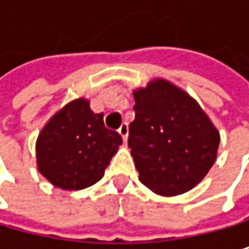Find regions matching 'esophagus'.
<instances>
[{"instance_id": "esophagus-1", "label": "esophagus", "mask_w": 249, "mask_h": 249, "mask_svg": "<svg viewBox=\"0 0 249 249\" xmlns=\"http://www.w3.org/2000/svg\"><path fill=\"white\" fill-rule=\"evenodd\" d=\"M118 131H119L122 140H124V142H127V137H128V125H127V124H122L121 128H119Z\"/></svg>"}]
</instances>
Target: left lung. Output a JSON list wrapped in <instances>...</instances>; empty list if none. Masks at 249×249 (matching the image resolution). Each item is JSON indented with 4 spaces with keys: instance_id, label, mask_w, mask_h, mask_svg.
<instances>
[{
    "instance_id": "1",
    "label": "left lung",
    "mask_w": 249,
    "mask_h": 249,
    "mask_svg": "<svg viewBox=\"0 0 249 249\" xmlns=\"http://www.w3.org/2000/svg\"><path fill=\"white\" fill-rule=\"evenodd\" d=\"M128 146L143 185L160 196L182 194L213 166L219 134L202 107L166 80L134 91Z\"/></svg>"
}]
</instances>
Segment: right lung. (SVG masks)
<instances>
[{
    "mask_svg": "<svg viewBox=\"0 0 249 249\" xmlns=\"http://www.w3.org/2000/svg\"><path fill=\"white\" fill-rule=\"evenodd\" d=\"M122 137L104 127L101 113L74 100L59 110L37 139L40 173L62 190H82L101 179Z\"/></svg>",
    "mask_w": 249,
    "mask_h": 249,
    "instance_id": "obj_1",
    "label": "right lung"
}]
</instances>
